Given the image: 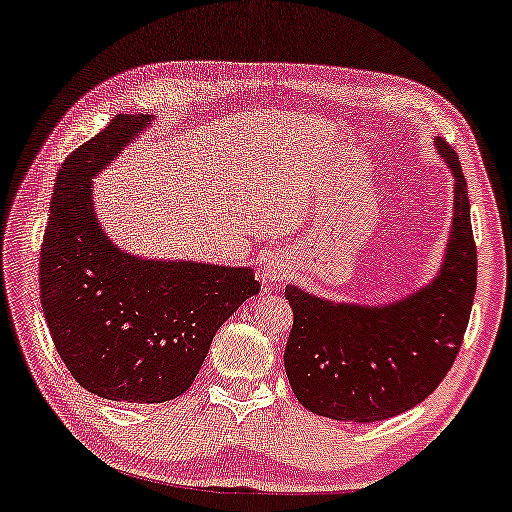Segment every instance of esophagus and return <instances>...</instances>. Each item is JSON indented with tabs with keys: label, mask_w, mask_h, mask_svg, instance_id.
<instances>
[{
	"label": "esophagus",
	"mask_w": 512,
	"mask_h": 512,
	"mask_svg": "<svg viewBox=\"0 0 512 512\" xmlns=\"http://www.w3.org/2000/svg\"><path fill=\"white\" fill-rule=\"evenodd\" d=\"M258 277L265 283V286H270V283H279L288 277V270L283 267L281 263H274V261H265L261 265V272H258Z\"/></svg>",
	"instance_id": "esophagus-1"
}]
</instances>
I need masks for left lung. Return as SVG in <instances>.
<instances>
[{
	"instance_id": "left-lung-1",
	"label": "left lung",
	"mask_w": 512,
	"mask_h": 512,
	"mask_svg": "<svg viewBox=\"0 0 512 512\" xmlns=\"http://www.w3.org/2000/svg\"><path fill=\"white\" fill-rule=\"evenodd\" d=\"M455 176L453 235L430 286L387 309L332 304L288 286L293 306L283 364L306 410L373 423L412 410L439 387L458 357L476 293V242L458 153L437 139Z\"/></svg>"
}]
</instances>
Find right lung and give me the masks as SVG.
<instances>
[{"label":"right lung","mask_w":512,"mask_h":512,"mask_svg":"<svg viewBox=\"0 0 512 512\" xmlns=\"http://www.w3.org/2000/svg\"><path fill=\"white\" fill-rule=\"evenodd\" d=\"M119 114L61 164L41 245V304L80 387L119 403H164L192 387L217 329L261 290L249 267L141 261L96 222L91 176L151 123Z\"/></svg>","instance_id":"1"}]
</instances>
